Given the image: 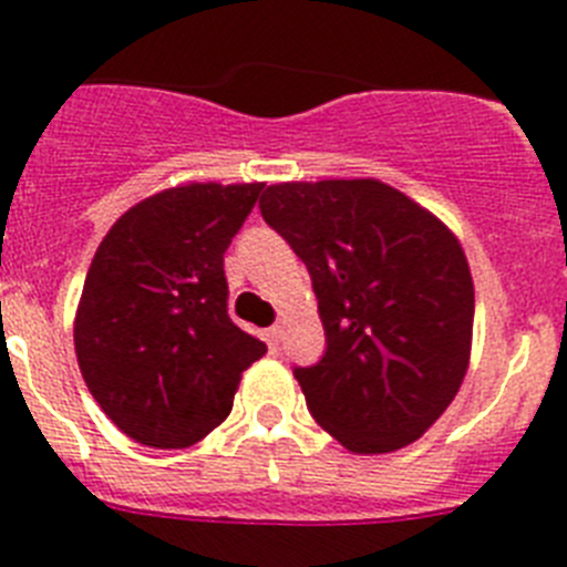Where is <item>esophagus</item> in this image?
I'll list each match as a JSON object with an SVG mask.
<instances>
[{"mask_svg":"<svg viewBox=\"0 0 567 567\" xmlns=\"http://www.w3.org/2000/svg\"><path fill=\"white\" fill-rule=\"evenodd\" d=\"M264 338H267V343L272 346V349H278L280 338H284V329H280V327H269L267 332H264Z\"/></svg>","mask_w":567,"mask_h":567,"instance_id":"obj_1","label":"esophagus"}]
</instances>
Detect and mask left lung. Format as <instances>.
<instances>
[{
  "instance_id": "left-lung-1",
  "label": "left lung",
  "mask_w": 567,
  "mask_h": 567,
  "mask_svg": "<svg viewBox=\"0 0 567 567\" xmlns=\"http://www.w3.org/2000/svg\"><path fill=\"white\" fill-rule=\"evenodd\" d=\"M258 207L312 278L327 352L295 378L320 429L354 454L423 437L468 372L474 280L457 235L378 178L272 184Z\"/></svg>"
}]
</instances>
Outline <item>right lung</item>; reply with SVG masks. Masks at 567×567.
Listing matches in <instances>:
<instances>
[{
	"mask_svg": "<svg viewBox=\"0 0 567 567\" xmlns=\"http://www.w3.org/2000/svg\"><path fill=\"white\" fill-rule=\"evenodd\" d=\"M264 184L189 182L130 207L99 244L73 320L82 378L135 443L187 449L233 412L267 346L227 312L224 252Z\"/></svg>",
	"mask_w": 567,
	"mask_h": 567,
	"instance_id": "add662e5",
	"label": "right lung"
}]
</instances>
